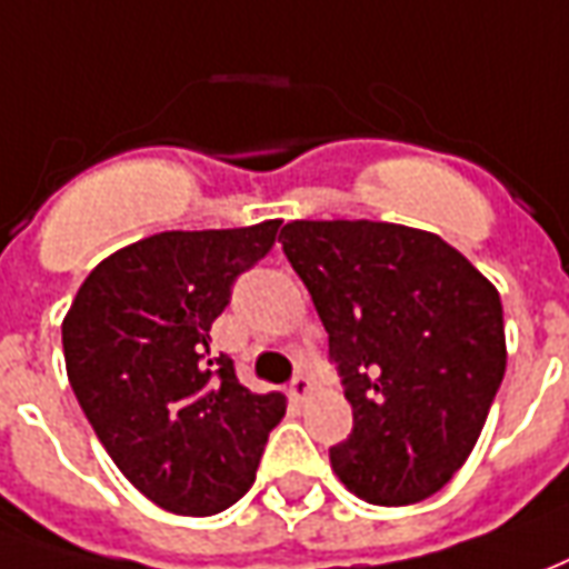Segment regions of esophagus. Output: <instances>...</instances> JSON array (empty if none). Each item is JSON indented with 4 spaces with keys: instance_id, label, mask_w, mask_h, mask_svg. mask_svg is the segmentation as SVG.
I'll list each match as a JSON object with an SVG mask.
<instances>
[{
    "instance_id": "esophagus-1",
    "label": "esophagus",
    "mask_w": 569,
    "mask_h": 569,
    "mask_svg": "<svg viewBox=\"0 0 569 569\" xmlns=\"http://www.w3.org/2000/svg\"><path fill=\"white\" fill-rule=\"evenodd\" d=\"M311 391H313V379L308 376V372H298L296 379H292V385H289V395L296 397V400H308Z\"/></svg>"
}]
</instances>
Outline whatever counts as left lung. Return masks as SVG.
<instances>
[{
  "mask_svg": "<svg viewBox=\"0 0 569 569\" xmlns=\"http://www.w3.org/2000/svg\"><path fill=\"white\" fill-rule=\"evenodd\" d=\"M292 271L329 332L348 440L339 480L372 506L435 496L478 443L506 376L496 286L437 233L385 221H289Z\"/></svg>",
  "mask_w": 569,
  "mask_h": 569,
  "instance_id": "1",
  "label": "left lung"
}]
</instances>
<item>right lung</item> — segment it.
I'll return each mask as SVG.
<instances>
[{"instance_id":"obj_1","label":"right lung","mask_w":569,"mask_h":569,"mask_svg":"<svg viewBox=\"0 0 569 569\" xmlns=\"http://www.w3.org/2000/svg\"><path fill=\"white\" fill-rule=\"evenodd\" d=\"M280 221L166 230L104 258L63 317L79 407L117 468L166 511L202 518L243 496L283 395H252L209 329Z\"/></svg>"}]
</instances>
